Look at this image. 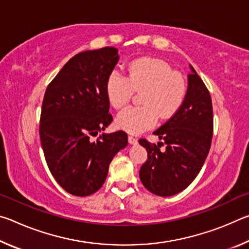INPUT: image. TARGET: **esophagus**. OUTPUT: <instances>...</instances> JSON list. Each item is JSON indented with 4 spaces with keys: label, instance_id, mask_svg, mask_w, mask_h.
Returning <instances> with one entry per match:
<instances>
[{
    "label": "esophagus",
    "instance_id": "1",
    "mask_svg": "<svg viewBox=\"0 0 249 249\" xmlns=\"http://www.w3.org/2000/svg\"><path fill=\"white\" fill-rule=\"evenodd\" d=\"M128 142L130 145H136L137 144V140L133 136H128Z\"/></svg>",
    "mask_w": 249,
    "mask_h": 249
}]
</instances>
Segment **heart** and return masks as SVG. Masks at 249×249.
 <instances>
[{
    "label": "heart",
    "instance_id": "obj_1",
    "mask_svg": "<svg viewBox=\"0 0 249 249\" xmlns=\"http://www.w3.org/2000/svg\"><path fill=\"white\" fill-rule=\"evenodd\" d=\"M141 107H129L116 117L117 127L130 134H140L156 124L158 116L167 120L182 105L187 83L182 74L167 62L156 58H140L127 67V78L112 70L105 83L109 104L121 108L129 102L134 91H141Z\"/></svg>",
    "mask_w": 249,
    "mask_h": 249
}]
</instances>
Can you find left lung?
Segmentation results:
<instances>
[{"mask_svg": "<svg viewBox=\"0 0 249 249\" xmlns=\"http://www.w3.org/2000/svg\"><path fill=\"white\" fill-rule=\"evenodd\" d=\"M188 90L182 105L171 119L156 129L166 149L151 145L144 138L140 144L147 150V160L140 170L142 183L160 196H171L184 190L208 157L213 135V107L210 92L190 66Z\"/></svg>", "mask_w": 249, "mask_h": 249, "instance_id": "left-lung-1", "label": "left lung"}]
</instances>
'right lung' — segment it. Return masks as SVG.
Listing matches in <instances>:
<instances>
[{"label": "right lung", "instance_id": "add662e5", "mask_svg": "<svg viewBox=\"0 0 249 249\" xmlns=\"http://www.w3.org/2000/svg\"><path fill=\"white\" fill-rule=\"evenodd\" d=\"M119 50L104 47L73 56L48 84L39 135L50 172L72 196L93 195L107 179L114 156L127 146L123 130L101 134L112 123L105 83Z\"/></svg>", "mask_w": 249, "mask_h": 249}]
</instances>
